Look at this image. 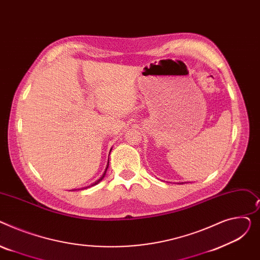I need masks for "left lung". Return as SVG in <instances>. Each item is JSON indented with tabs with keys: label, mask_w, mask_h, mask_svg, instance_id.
Returning a JSON list of instances; mask_svg holds the SVG:
<instances>
[{
	"label": "left lung",
	"mask_w": 260,
	"mask_h": 260,
	"mask_svg": "<svg viewBox=\"0 0 260 260\" xmlns=\"http://www.w3.org/2000/svg\"><path fill=\"white\" fill-rule=\"evenodd\" d=\"M182 184H184V182H182Z\"/></svg>",
	"instance_id": "obj_1"
}]
</instances>
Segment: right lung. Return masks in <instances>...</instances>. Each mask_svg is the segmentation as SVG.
<instances>
[{
    "label": "right lung",
    "instance_id": "obj_1",
    "mask_svg": "<svg viewBox=\"0 0 260 260\" xmlns=\"http://www.w3.org/2000/svg\"><path fill=\"white\" fill-rule=\"evenodd\" d=\"M108 167H109V161H108V164H107V168H106V170H105V172H104V174L102 175V177L100 178V179H98L95 182H93V184L92 185H91V187H92V186H94V185H98L99 184V182L101 181V180H103V178L105 177V175H106V171H107V169H108Z\"/></svg>",
    "mask_w": 260,
    "mask_h": 260
}]
</instances>
